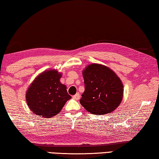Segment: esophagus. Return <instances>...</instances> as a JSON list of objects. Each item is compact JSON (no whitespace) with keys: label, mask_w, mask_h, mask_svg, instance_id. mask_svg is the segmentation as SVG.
<instances>
[{"label":"esophagus","mask_w":159,"mask_h":159,"mask_svg":"<svg viewBox=\"0 0 159 159\" xmlns=\"http://www.w3.org/2000/svg\"><path fill=\"white\" fill-rule=\"evenodd\" d=\"M72 98L75 99V100H78V99H80V95L79 93H77L76 94L74 95V96H72Z\"/></svg>","instance_id":"34e87169"}]
</instances>
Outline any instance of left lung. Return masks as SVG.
I'll return each mask as SVG.
<instances>
[{
	"mask_svg": "<svg viewBox=\"0 0 159 159\" xmlns=\"http://www.w3.org/2000/svg\"><path fill=\"white\" fill-rule=\"evenodd\" d=\"M84 92L80 104L97 115L109 114L119 106L123 98V84L113 70L107 66L90 64L83 70Z\"/></svg>",
	"mask_w": 159,
	"mask_h": 159,
	"instance_id": "obj_1",
	"label": "left lung"
}]
</instances>
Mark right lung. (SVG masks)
<instances>
[{"label": "right lung", "instance_id": "1", "mask_svg": "<svg viewBox=\"0 0 159 159\" xmlns=\"http://www.w3.org/2000/svg\"><path fill=\"white\" fill-rule=\"evenodd\" d=\"M62 73L49 70L34 80L26 92L25 97L30 110L45 118L54 116L62 110L66 102L71 99L67 87L60 82Z\"/></svg>", "mask_w": 159, "mask_h": 159}]
</instances>
